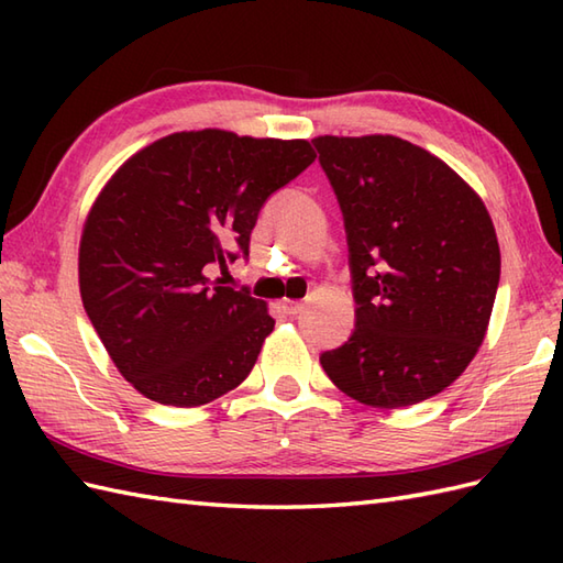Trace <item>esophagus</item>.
<instances>
[{
    "instance_id": "1",
    "label": "esophagus",
    "mask_w": 563,
    "mask_h": 563,
    "mask_svg": "<svg viewBox=\"0 0 563 563\" xmlns=\"http://www.w3.org/2000/svg\"><path fill=\"white\" fill-rule=\"evenodd\" d=\"M283 307H285V312H288V314H300L302 309H305V302H300V300H285Z\"/></svg>"
}]
</instances>
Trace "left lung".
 <instances>
[{"instance_id": "left-lung-1", "label": "left lung", "mask_w": 563, "mask_h": 563, "mask_svg": "<svg viewBox=\"0 0 563 563\" xmlns=\"http://www.w3.org/2000/svg\"><path fill=\"white\" fill-rule=\"evenodd\" d=\"M349 236L355 331L321 353L351 399L399 409L457 379L486 336L500 249L484 200L394 135L312 140Z\"/></svg>"}]
</instances>
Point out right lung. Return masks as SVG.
<instances>
[{"label":"right lung","mask_w":563,"mask_h":563,"mask_svg":"<svg viewBox=\"0 0 563 563\" xmlns=\"http://www.w3.org/2000/svg\"><path fill=\"white\" fill-rule=\"evenodd\" d=\"M307 140L184 130L135 152L87 214L79 292L130 385L164 406L210 404L249 377L275 321L208 263L249 254L271 194L314 162Z\"/></svg>","instance_id":"right-lung-1"}]
</instances>
